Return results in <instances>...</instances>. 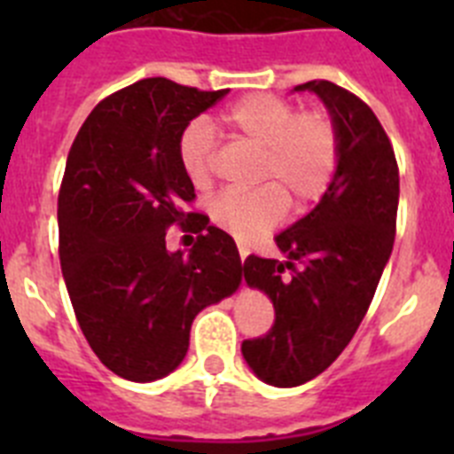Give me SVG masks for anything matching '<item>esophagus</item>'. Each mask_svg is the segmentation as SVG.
<instances>
[{"mask_svg":"<svg viewBox=\"0 0 454 454\" xmlns=\"http://www.w3.org/2000/svg\"><path fill=\"white\" fill-rule=\"evenodd\" d=\"M239 254H240V262H246L247 254H250V247L243 246V243H240V240H239Z\"/></svg>","mask_w":454,"mask_h":454,"instance_id":"esophagus-1","label":"esophagus"}]
</instances>
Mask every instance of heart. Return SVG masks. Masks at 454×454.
I'll use <instances>...</instances> for the list:
<instances>
[{"label":"heart","mask_w":454,"mask_h":454,"mask_svg":"<svg viewBox=\"0 0 454 454\" xmlns=\"http://www.w3.org/2000/svg\"><path fill=\"white\" fill-rule=\"evenodd\" d=\"M220 131L262 150L259 177L275 179L304 204L320 198L334 177L339 138L323 114H298L275 95H247L218 118ZM177 159L195 188L214 179V134L202 120L186 124L177 140ZM279 185V186H280ZM278 186V187H279ZM274 184L256 188H224L211 200V218L236 239L247 240L270 230L286 211V195Z\"/></svg>","instance_id":"b5f03b06"}]
</instances>
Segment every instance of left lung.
Listing matches in <instances>:
<instances>
[{
	"instance_id": "obj_1",
	"label": "left lung",
	"mask_w": 454,
	"mask_h": 454,
	"mask_svg": "<svg viewBox=\"0 0 454 454\" xmlns=\"http://www.w3.org/2000/svg\"><path fill=\"white\" fill-rule=\"evenodd\" d=\"M304 90L334 124V177L304 218L275 236L286 262L250 254L243 263L247 286L270 298L275 325L240 352L262 382L279 388L314 380L352 340L391 256L400 198L395 154L371 108L323 79L293 88Z\"/></svg>"
}]
</instances>
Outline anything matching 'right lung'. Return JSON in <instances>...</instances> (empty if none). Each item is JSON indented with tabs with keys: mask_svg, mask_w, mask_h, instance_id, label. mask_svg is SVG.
Masks as SVG:
<instances>
[{
	"mask_svg": "<svg viewBox=\"0 0 454 454\" xmlns=\"http://www.w3.org/2000/svg\"><path fill=\"white\" fill-rule=\"evenodd\" d=\"M224 95L166 77L136 82L92 108L67 154L63 279L88 346L129 382L170 375L195 316L243 282L234 239L218 227L188 252L166 247V230L192 218L182 204L195 198L179 166V134Z\"/></svg>",
	"mask_w": 454,
	"mask_h": 454,
	"instance_id": "obj_1",
	"label": "right lung"
}]
</instances>
